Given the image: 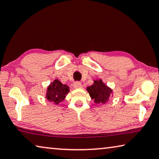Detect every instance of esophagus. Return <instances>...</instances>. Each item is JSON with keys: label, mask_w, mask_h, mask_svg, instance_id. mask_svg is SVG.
<instances>
[{"label": "esophagus", "mask_w": 159, "mask_h": 159, "mask_svg": "<svg viewBox=\"0 0 159 159\" xmlns=\"http://www.w3.org/2000/svg\"><path fill=\"white\" fill-rule=\"evenodd\" d=\"M74 88H82V84L81 83H80L79 81L75 82L74 83Z\"/></svg>", "instance_id": "34e87169"}]
</instances>
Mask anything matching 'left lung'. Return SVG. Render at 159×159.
<instances>
[{
	"instance_id": "1",
	"label": "left lung",
	"mask_w": 159,
	"mask_h": 159,
	"mask_svg": "<svg viewBox=\"0 0 159 159\" xmlns=\"http://www.w3.org/2000/svg\"><path fill=\"white\" fill-rule=\"evenodd\" d=\"M87 91L96 104H105L112 94V90L101 79L94 80L93 84L87 88Z\"/></svg>"
}]
</instances>
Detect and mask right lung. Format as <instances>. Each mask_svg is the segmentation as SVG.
Wrapping results in <instances>:
<instances>
[{
	"label": "right lung",
	"instance_id": "1",
	"mask_svg": "<svg viewBox=\"0 0 159 159\" xmlns=\"http://www.w3.org/2000/svg\"><path fill=\"white\" fill-rule=\"evenodd\" d=\"M69 92V86L62 84L58 79H55L48 87L46 98L50 102H53L57 104L65 99Z\"/></svg>",
	"mask_w": 159,
	"mask_h": 159
}]
</instances>
